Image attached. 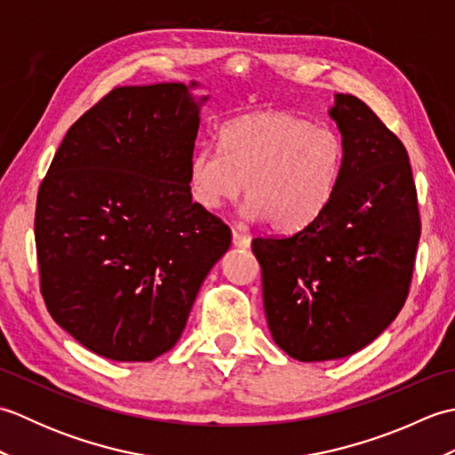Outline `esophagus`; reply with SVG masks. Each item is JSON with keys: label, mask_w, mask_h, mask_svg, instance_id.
Returning <instances> with one entry per match:
<instances>
[{"label": "esophagus", "mask_w": 455, "mask_h": 455, "mask_svg": "<svg viewBox=\"0 0 455 455\" xmlns=\"http://www.w3.org/2000/svg\"><path fill=\"white\" fill-rule=\"evenodd\" d=\"M233 244L238 248H250V236L244 235L243 228H233Z\"/></svg>", "instance_id": "34e87169"}]
</instances>
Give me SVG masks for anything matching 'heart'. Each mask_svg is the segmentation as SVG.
<instances>
[{
  "label": "heart",
  "instance_id": "obj_1",
  "mask_svg": "<svg viewBox=\"0 0 455 455\" xmlns=\"http://www.w3.org/2000/svg\"><path fill=\"white\" fill-rule=\"evenodd\" d=\"M346 162L342 134L285 111L228 123L220 144L205 142L189 162V191L203 209L246 193V215L279 233L311 225L331 205Z\"/></svg>",
  "mask_w": 455,
  "mask_h": 455
}]
</instances>
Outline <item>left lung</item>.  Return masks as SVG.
<instances>
[{
	"label": "left lung",
	"instance_id": "left-lung-1",
	"mask_svg": "<svg viewBox=\"0 0 455 455\" xmlns=\"http://www.w3.org/2000/svg\"><path fill=\"white\" fill-rule=\"evenodd\" d=\"M331 117L346 147L331 205L293 235L252 240L269 332L299 362L350 355L395 321L420 238L417 186L397 134L350 93L336 95Z\"/></svg>",
	"mask_w": 455,
	"mask_h": 455
}]
</instances>
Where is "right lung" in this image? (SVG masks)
<instances>
[{
  "label": "right lung",
  "instance_id": "1",
  "mask_svg": "<svg viewBox=\"0 0 455 455\" xmlns=\"http://www.w3.org/2000/svg\"><path fill=\"white\" fill-rule=\"evenodd\" d=\"M197 131L186 84L115 88L68 129L38 188L44 305L109 360L150 362L176 346L230 246L225 222L191 201Z\"/></svg>",
  "mask_w": 455,
  "mask_h": 455
}]
</instances>
